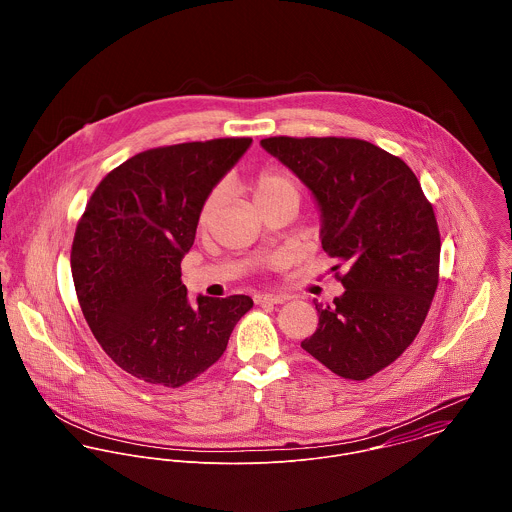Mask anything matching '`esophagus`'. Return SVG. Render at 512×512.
<instances>
[{
	"label": "esophagus",
	"instance_id": "1",
	"mask_svg": "<svg viewBox=\"0 0 512 512\" xmlns=\"http://www.w3.org/2000/svg\"><path fill=\"white\" fill-rule=\"evenodd\" d=\"M256 303H284L288 301V295L284 293H258L254 295Z\"/></svg>",
	"mask_w": 512,
	"mask_h": 512
}]
</instances>
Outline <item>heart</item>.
Returning <instances> with one entry per match:
<instances>
[{
    "label": "heart",
    "mask_w": 512,
    "mask_h": 512,
    "mask_svg": "<svg viewBox=\"0 0 512 512\" xmlns=\"http://www.w3.org/2000/svg\"><path fill=\"white\" fill-rule=\"evenodd\" d=\"M284 193H290L297 197V189H295V183H293L292 177L282 173V171H264L262 175H258V179L254 181L252 185V197H254V203H260V201H266V199H272V197H278V195H284ZM220 191H213L203 209H201V224H207L213 213L217 211V205H219Z\"/></svg>",
    "instance_id": "obj_1"
}]
</instances>
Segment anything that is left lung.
<instances>
[{
    "label": "left lung",
    "mask_w": 512,
    "mask_h": 512,
    "mask_svg": "<svg viewBox=\"0 0 512 512\" xmlns=\"http://www.w3.org/2000/svg\"><path fill=\"white\" fill-rule=\"evenodd\" d=\"M260 146L309 189L323 250L347 266L345 292L333 305L315 301L319 325L301 347L365 380L406 351L430 311L441 248L434 209L414 171L365 140L282 136Z\"/></svg>",
    "instance_id": "1"
}]
</instances>
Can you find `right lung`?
<instances>
[{"label":"right lung","instance_id":"1","mask_svg":"<svg viewBox=\"0 0 512 512\" xmlns=\"http://www.w3.org/2000/svg\"><path fill=\"white\" fill-rule=\"evenodd\" d=\"M252 146L224 138L147 149L110 171L74 232L71 270L84 319L106 355L149 384L177 388L228 345L248 295L191 303L181 260L201 209Z\"/></svg>","mask_w":512,"mask_h":512}]
</instances>
